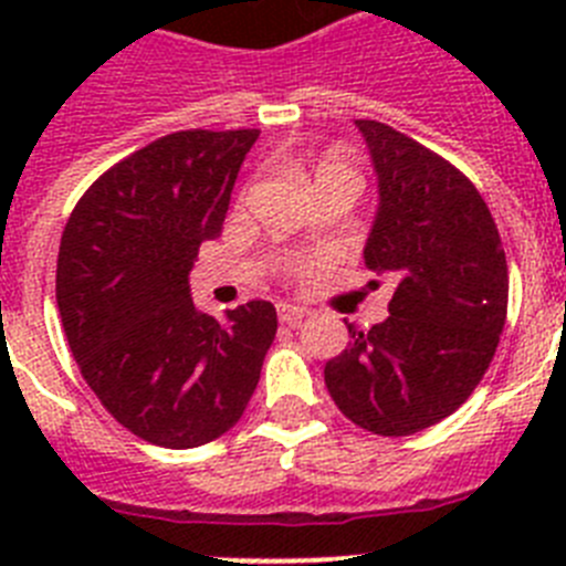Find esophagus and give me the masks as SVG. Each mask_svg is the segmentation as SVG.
I'll list each match as a JSON object with an SVG mask.
<instances>
[{
	"label": "esophagus",
	"instance_id": "1",
	"mask_svg": "<svg viewBox=\"0 0 566 566\" xmlns=\"http://www.w3.org/2000/svg\"><path fill=\"white\" fill-rule=\"evenodd\" d=\"M306 308L300 306H286V303H280L277 306V317L280 323H286V326H300L303 319H306Z\"/></svg>",
	"mask_w": 566,
	"mask_h": 566
}]
</instances>
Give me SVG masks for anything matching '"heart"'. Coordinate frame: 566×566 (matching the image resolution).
Wrapping results in <instances>:
<instances>
[{
	"instance_id": "obj_1",
	"label": "heart",
	"mask_w": 566,
	"mask_h": 566,
	"mask_svg": "<svg viewBox=\"0 0 566 566\" xmlns=\"http://www.w3.org/2000/svg\"><path fill=\"white\" fill-rule=\"evenodd\" d=\"M334 175H343V178H357V175H354V169L348 167L343 158H337V155H326V158L317 164V169H314V178H317V181H323V178H334Z\"/></svg>"
}]
</instances>
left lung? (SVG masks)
I'll return each instance as SVG.
<instances>
[{"label":"left lung","instance_id":"8db88e82","mask_svg":"<svg viewBox=\"0 0 566 566\" xmlns=\"http://www.w3.org/2000/svg\"><path fill=\"white\" fill-rule=\"evenodd\" d=\"M357 127L379 181L365 266L391 280L394 297L385 323L348 326L352 343L326 363V388L365 431L411 437L482 382L507 319V260L468 175L388 124Z\"/></svg>","mask_w":566,"mask_h":566}]
</instances>
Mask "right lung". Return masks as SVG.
Masks as SVG:
<instances>
[{
	"label": "right lung",
	"mask_w": 566,
	"mask_h": 566,
	"mask_svg": "<svg viewBox=\"0 0 566 566\" xmlns=\"http://www.w3.org/2000/svg\"><path fill=\"white\" fill-rule=\"evenodd\" d=\"M260 129H181L98 175L62 232L56 303L84 382L127 431L198 448L243 417L277 312L266 300L195 308L189 269L221 234Z\"/></svg>",
	"instance_id": "add662e5"
}]
</instances>
